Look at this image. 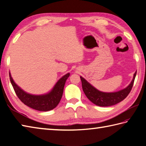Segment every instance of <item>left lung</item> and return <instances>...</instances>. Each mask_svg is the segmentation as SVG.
Segmentation results:
<instances>
[{
    "mask_svg": "<svg viewBox=\"0 0 146 146\" xmlns=\"http://www.w3.org/2000/svg\"><path fill=\"white\" fill-rule=\"evenodd\" d=\"M136 74L137 72L133 74L132 81L127 87L121 90L111 93L100 91L92 86L82 76H80V78L82 82L83 91L92 103L100 106H110L120 103L128 96L132 88Z\"/></svg>",
    "mask_w": 146,
    "mask_h": 146,
    "instance_id": "1",
    "label": "left lung"
}]
</instances>
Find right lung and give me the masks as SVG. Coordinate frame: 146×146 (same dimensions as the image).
I'll return each instance as SVG.
<instances>
[{"instance_id":"right-lung-1","label":"right lung","mask_w":146,"mask_h":146,"mask_svg":"<svg viewBox=\"0 0 146 146\" xmlns=\"http://www.w3.org/2000/svg\"><path fill=\"white\" fill-rule=\"evenodd\" d=\"M69 76L70 73H67L62 76L48 93L43 94L35 95L29 94L22 90L14 82L9 72L11 82L19 99L25 105L36 110L41 111L52 110L58 105L63 94L65 82Z\"/></svg>"}]
</instances>
